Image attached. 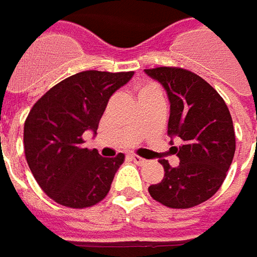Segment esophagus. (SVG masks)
I'll return each mask as SVG.
<instances>
[{
    "instance_id": "34e87169",
    "label": "esophagus",
    "mask_w": 257,
    "mask_h": 257,
    "mask_svg": "<svg viewBox=\"0 0 257 257\" xmlns=\"http://www.w3.org/2000/svg\"><path fill=\"white\" fill-rule=\"evenodd\" d=\"M130 158H132L133 161H134V162L137 164V165H146L147 162H148L147 159L141 158V157H139V155H136V154H132V155H130Z\"/></svg>"
}]
</instances>
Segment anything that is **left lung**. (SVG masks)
Wrapping results in <instances>:
<instances>
[{
	"label": "left lung",
	"instance_id": "1",
	"mask_svg": "<svg viewBox=\"0 0 257 257\" xmlns=\"http://www.w3.org/2000/svg\"><path fill=\"white\" fill-rule=\"evenodd\" d=\"M146 74L165 88L171 103L168 136L180 164L164 166V179L151 185L154 200L171 208H190L213 197L225 179L235 154L232 117L224 99L197 74L176 67H158ZM173 146V141H171Z\"/></svg>",
	"mask_w": 257,
	"mask_h": 257
}]
</instances>
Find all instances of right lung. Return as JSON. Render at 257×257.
I'll use <instances>...</instances> for the list:
<instances>
[{
  "label": "right lung",
  "instance_id": "1",
  "mask_svg": "<svg viewBox=\"0 0 257 257\" xmlns=\"http://www.w3.org/2000/svg\"><path fill=\"white\" fill-rule=\"evenodd\" d=\"M134 72L82 71L54 85L33 105L24 127L25 157L39 186L70 208L106 197L124 154L103 158L84 148L82 134L96 133L110 96Z\"/></svg>",
  "mask_w": 257,
  "mask_h": 257
}]
</instances>
